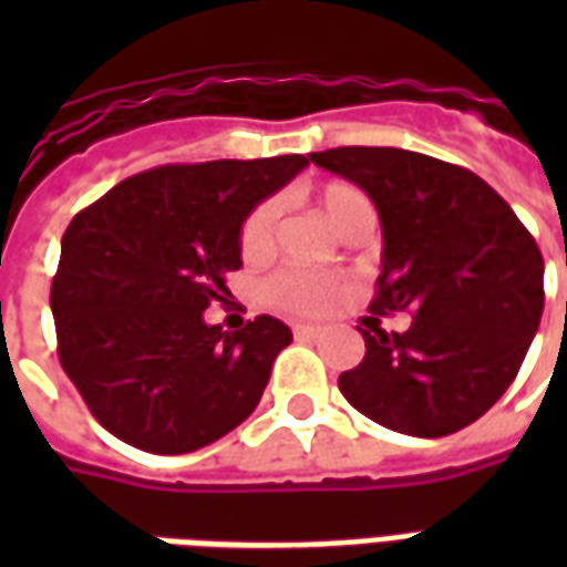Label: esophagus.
I'll return each instance as SVG.
<instances>
[{"mask_svg":"<svg viewBox=\"0 0 567 567\" xmlns=\"http://www.w3.org/2000/svg\"><path fill=\"white\" fill-rule=\"evenodd\" d=\"M319 333H321L319 324H295L297 340H316Z\"/></svg>","mask_w":567,"mask_h":567,"instance_id":"1","label":"esophagus"}]
</instances>
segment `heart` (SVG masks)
Returning <instances> with one entry per match:
<instances>
[{"instance_id":"heart-1","label":"heart","mask_w":567,"mask_h":567,"mask_svg":"<svg viewBox=\"0 0 567 567\" xmlns=\"http://www.w3.org/2000/svg\"><path fill=\"white\" fill-rule=\"evenodd\" d=\"M316 206L324 215L337 234H349L355 224L373 221V203L361 187L349 182H328L316 190ZM279 203L264 199L260 206L251 209L243 230H239V251L246 260H264L276 248V234H279ZM264 303L279 312H295V316H319L340 300L343 285L331 276H316L303 270H282L264 282Z\"/></svg>"}]
</instances>
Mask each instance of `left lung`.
<instances>
[{
	"label": "left lung",
	"mask_w": 567,
	"mask_h": 567,
	"mask_svg": "<svg viewBox=\"0 0 567 567\" xmlns=\"http://www.w3.org/2000/svg\"><path fill=\"white\" fill-rule=\"evenodd\" d=\"M309 161L368 190L382 221L370 312H410L406 331L364 319V361L340 373L358 413L446 437L507 392L544 312V258L495 187L404 148H328Z\"/></svg>",
	"instance_id": "8db88e82"
}]
</instances>
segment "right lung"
<instances>
[{"label":"right lung","instance_id":"obj_1","mask_svg":"<svg viewBox=\"0 0 567 567\" xmlns=\"http://www.w3.org/2000/svg\"><path fill=\"white\" fill-rule=\"evenodd\" d=\"M303 154L166 163L69 221L51 282L56 355L93 419L130 446L182 455L251 416L291 331L272 316L206 324L243 267L239 230Z\"/></svg>","mask_w":567,"mask_h":567}]
</instances>
